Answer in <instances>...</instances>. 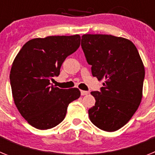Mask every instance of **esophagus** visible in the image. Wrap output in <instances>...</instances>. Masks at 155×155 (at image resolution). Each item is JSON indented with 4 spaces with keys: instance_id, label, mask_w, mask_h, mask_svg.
Listing matches in <instances>:
<instances>
[{
    "instance_id": "obj_1",
    "label": "esophagus",
    "mask_w": 155,
    "mask_h": 155,
    "mask_svg": "<svg viewBox=\"0 0 155 155\" xmlns=\"http://www.w3.org/2000/svg\"><path fill=\"white\" fill-rule=\"evenodd\" d=\"M87 94H88V91L81 90V95H87Z\"/></svg>"
}]
</instances>
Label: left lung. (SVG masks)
I'll list each match as a JSON object with an SVG mask.
<instances>
[{
	"instance_id": "8db88e82",
	"label": "left lung",
	"mask_w": 155,
	"mask_h": 155,
	"mask_svg": "<svg viewBox=\"0 0 155 155\" xmlns=\"http://www.w3.org/2000/svg\"><path fill=\"white\" fill-rule=\"evenodd\" d=\"M81 47L93 77L105 81L101 91H91L95 104L91 122L107 132L118 130L136 113L143 96L144 66L135 45L123 37L102 34L81 36Z\"/></svg>"
}]
</instances>
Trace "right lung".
<instances>
[{
    "mask_svg": "<svg viewBox=\"0 0 155 155\" xmlns=\"http://www.w3.org/2000/svg\"><path fill=\"white\" fill-rule=\"evenodd\" d=\"M81 36L53 35L32 39L17 54L10 72L12 96L23 118L39 130L53 128L65 118L68 105L80 97L78 88L50 84L65 59L80 46Z\"/></svg>",
    "mask_w": 155,
    "mask_h": 155,
    "instance_id": "obj_1",
    "label": "right lung"
}]
</instances>
